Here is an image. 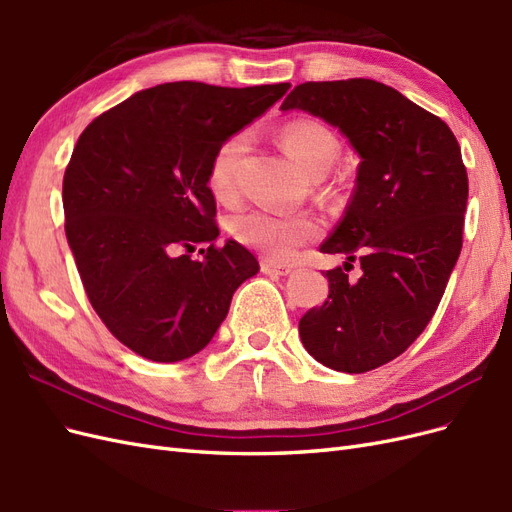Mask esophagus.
Instances as JSON below:
<instances>
[{
    "label": "esophagus",
    "instance_id": "obj_1",
    "mask_svg": "<svg viewBox=\"0 0 512 512\" xmlns=\"http://www.w3.org/2000/svg\"><path fill=\"white\" fill-rule=\"evenodd\" d=\"M260 269L267 275H288L292 271L290 265H282V262H275V260H262Z\"/></svg>",
    "mask_w": 512,
    "mask_h": 512
}]
</instances>
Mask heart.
Returning a JSON list of instances; mask_svg holds the SVG:
<instances>
[{
  "label": "heart",
  "instance_id": "heart-1",
  "mask_svg": "<svg viewBox=\"0 0 512 512\" xmlns=\"http://www.w3.org/2000/svg\"><path fill=\"white\" fill-rule=\"evenodd\" d=\"M280 143L303 173L320 179L333 166L339 143L337 136L314 119H294L280 130ZM247 145L243 132L232 134L213 151L207 168V185L211 194L230 203L239 190V162ZM232 235L243 245L273 260L290 258L297 247L320 237L322 224L312 213L254 209L237 215L230 224Z\"/></svg>",
  "mask_w": 512,
  "mask_h": 512
}]
</instances>
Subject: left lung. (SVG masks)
<instances>
[{
  "mask_svg": "<svg viewBox=\"0 0 512 512\" xmlns=\"http://www.w3.org/2000/svg\"><path fill=\"white\" fill-rule=\"evenodd\" d=\"M290 108L329 121L361 156L344 218L320 245L348 262L324 273L329 297L299 333L318 363L363 374L406 352L436 314L463 245L468 173L451 128L384 83H301ZM354 259L362 275L348 281Z\"/></svg>",
  "mask_w": 512,
  "mask_h": 512,
  "instance_id": "left-lung-1",
  "label": "left lung"
}]
</instances>
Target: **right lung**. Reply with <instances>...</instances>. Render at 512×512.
<instances>
[{"label": "right lung", "mask_w": 512, "mask_h": 512, "mask_svg": "<svg viewBox=\"0 0 512 512\" xmlns=\"http://www.w3.org/2000/svg\"><path fill=\"white\" fill-rule=\"evenodd\" d=\"M288 87L166 83L108 108L79 136L64 175L66 237L91 307L145 359L177 363L203 350L232 294L258 273L241 243L215 245L207 168L224 138ZM196 242L210 243L198 261Z\"/></svg>", "instance_id": "right-lung-1"}]
</instances>
